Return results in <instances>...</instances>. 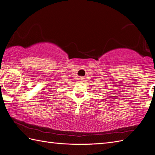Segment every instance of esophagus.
Instances as JSON below:
<instances>
[{
    "label": "esophagus",
    "mask_w": 155,
    "mask_h": 155,
    "mask_svg": "<svg viewBox=\"0 0 155 155\" xmlns=\"http://www.w3.org/2000/svg\"><path fill=\"white\" fill-rule=\"evenodd\" d=\"M81 79H82V78H80V80H81Z\"/></svg>",
    "instance_id": "1"
}]
</instances>
